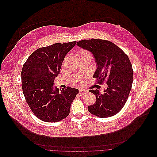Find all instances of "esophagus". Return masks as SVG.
I'll return each instance as SVG.
<instances>
[{
  "mask_svg": "<svg viewBox=\"0 0 157 157\" xmlns=\"http://www.w3.org/2000/svg\"><path fill=\"white\" fill-rule=\"evenodd\" d=\"M87 90H85V89H80L79 90V94L80 95H85V94H86L87 93Z\"/></svg>",
  "mask_w": 157,
  "mask_h": 157,
  "instance_id": "esophagus-1",
  "label": "esophagus"
}]
</instances>
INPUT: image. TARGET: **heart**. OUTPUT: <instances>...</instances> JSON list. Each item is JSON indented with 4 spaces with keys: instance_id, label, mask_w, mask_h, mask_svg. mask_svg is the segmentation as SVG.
<instances>
[{
    "instance_id": "obj_1",
    "label": "heart",
    "mask_w": 157,
    "mask_h": 157,
    "mask_svg": "<svg viewBox=\"0 0 157 157\" xmlns=\"http://www.w3.org/2000/svg\"><path fill=\"white\" fill-rule=\"evenodd\" d=\"M77 54L79 57H85V56H91L90 52L84 49H80L77 52Z\"/></svg>"
}]
</instances>
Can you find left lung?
Returning <instances> with one entry per match:
<instances>
[{
    "mask_svg": "<svg viewBox=\"0 0 157 157\" xmlns=\"http://www.w3.org/2000/svg\"><path fill=\"white\" fill-rule=\"evenodd\" d=\"M77 44L95 57L97 69L93 77L97 79V83L106 81L108 85L103 93L98 89L89 90L95 95L96 101L88 107V111L100 117L116 114L126 104L132 85L133 69L128 55L105 40H83Z\"/></svg>",
    "mask_w": 157,
    "mask_h": 157,
    "instance_id": "1",
    "label": "left lung"
}]
</instances>
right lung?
<instances>
[{
    "instance_id": "1",
    "label": "right lung",
    "mask_w": 157,
    "mask_h": 157,
    "mask_svg": "<svg viewBox=\"0 0 157 157\" xmlns=\"http://www.w3.org/2000/svg\"><path fill=\"white\" fill-rule=\"evenodd\" d=\"M76 43H57L40 48L23 66L21 77L23 95L31 111L41 121L56 122L69 114L78 89L70 86L53 89V85L66 55Z\"/></svg>"
}]
</instances>
